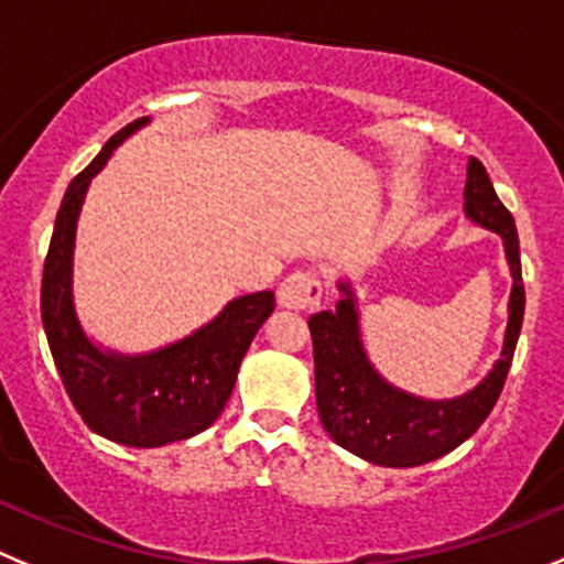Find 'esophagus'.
<instances>
[{
    "label": "esophagus",
    "instance_id": "1",
    "mask_svg": "<svg viewBox=\"0 0 564 564\" xmlns=\"http://www.w3.org/2000/svg\"><path fill=\"white\" fill-rule=\"evenodd\" d=\"M321 293H324V288H321V279L313 271H296L279 285V307L304 313V310L318 307Z\"/></svg>",
    "mask_w": 564,
    "mask_h": 564
}]
</instances>
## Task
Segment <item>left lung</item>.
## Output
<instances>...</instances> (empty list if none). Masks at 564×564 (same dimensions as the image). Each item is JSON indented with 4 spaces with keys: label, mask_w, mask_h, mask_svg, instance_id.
I'll use <instances>...</instances> for the list:
<instances>
[{
    "label": "left lung",
    "mask_w": 564,
    "mask_h": 564,
    "mask_svg": "<svg viewBox=\"0 0 564 564\" xmlns=\"http://www.w3.org/2000/svg\"><path fill=\"white\" fill-rule=\"evenodd\" d=\"M465 213L476 224L501 235L512 268L503 351L479 388L452 401H423L390 388L366 359L357 335L351 291L346 285H340L346 299L337 302L335 313L324 310L310 318L321 423L337 446L373 465L415 468L454 452L485 423L507 382L520 324H523L527 291L520 273V246L512 213L501 205L487 169L476 158H470L468 163Z\"/></svg>",
    "instance_id": "obj_1"
}]
</instances>
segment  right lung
<instances>
[{"instance_id":"1","label":"right lung","mask_w":564,"mask_h":564,"mask_svg":"<svg viewBox=\"0 0 564 564\" xmlns=\"http://www.w3.org/2000/svg\"><path fill=\"white\" fill-rule=\"evenodd\" d=\"M138 118L105 143L94 163L68 185L41 282V318L52 359L74 410L101 437L135 448H158L205 432L232 395L240 359L262 321L273 313L271 291L240 296L224 313L182 343L147 354L118 357L99 351L79 329L72 299V254L79 207L90 180L112 149L147 124Z\"/></svg>"}]
</instances>
